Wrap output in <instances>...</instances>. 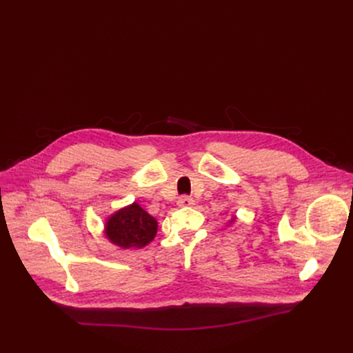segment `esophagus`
<instances>
[{"mask_svg":"<svg viewBox=\"0 0 353 353\" xmlns=\"http://www.w3.org/2000/svg\"><path fill=\"white\" fill-rule=\"evenodd\" d=\"M177 205L180 208H190L194 205V200L189 196H181L179 200H177Z\"/></svg>","mask_w":353,"mask_h":353,"instance_id":"34e87169","label":"esophagus"}]
</instances>
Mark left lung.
I'll return each instance as SVG.
<instances>
[{
	"instance_id": "8db88e82",
	"label": "left lung",
	"mask_w": 353,
	"mask_h": 353,
	"mask_svg": "<svg viewBox=\"0 0 353 353\" xmlns=\"http://www.w3.org/2000/svg\"><path fill=\"white\" fill-rule=\"evenodd\" d=\"M233 220H234V217H233V219H232V220H230V221H233Z\"/></svg>"
}]
</instances>
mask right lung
<instances>
[{
  "label": "right lung",
  "mask_w": 353,
  "mask_h": 353,
  "mask_svg": "<svg viewBox=\"0 0 353 353\" xmlns=\"http://www.w3.org/2000/svg\"><path fill=\"white\" fill-rule=\"evenodd\" d=\"M104 233L111 243L121 249H141L154 239L157 220L133 203L111 214L104 226Z\"/></svg>",
  "instance_id": "obj_1"
}]
</instances>
